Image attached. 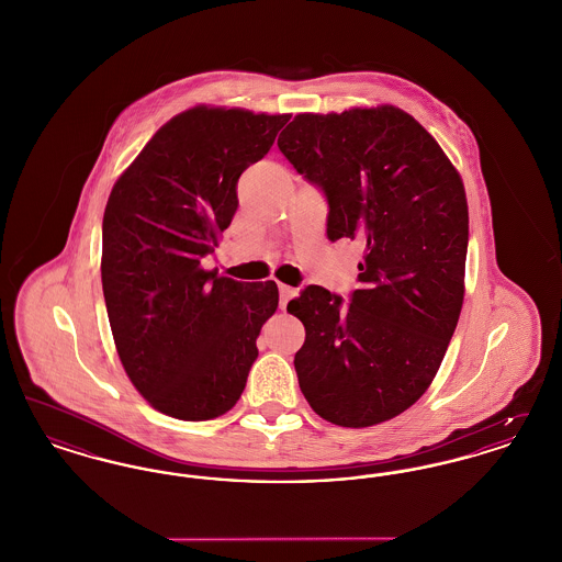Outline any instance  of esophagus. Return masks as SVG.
I'll return each mask as SVG.
<instances>
[{
    "instance_id": "obj_1",
    "label": "esophagus",
    "mask_w": 562,
    "mask_h": 562,
    "mask_svg": "<svg viewBox=\"0 0 562 562\" xmlns=\"http://www.w3.org/2000/svg\"><path fill=\"white\" fill-rule=\"evenodd\" d=\"M294 289H291V286H286V284H280V307H286V303L293 299Z\"/></svg>"
}]
</instances>
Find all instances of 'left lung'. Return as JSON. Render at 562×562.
Wrapping results in <instances>:
<instances>
[{"label": "left lung", "mask_w": 562, "mask_h": 562, "mask_svg": "<svg viewBox=\"0 0 562 562\" xmlns=\"http://www.w3.org/2000/svg\"><path fill=\"white\" fill-rule=\"evenodd\" d=\"M278 147L328 204L326 236L360 240V286L310 284L289 303L303 322L299 387L344 428L387 422L422 398L463 303L468 202L434 136L392 105L299 113Z\"/></svg>", "instance_id": "obj_1"}]
</instances>
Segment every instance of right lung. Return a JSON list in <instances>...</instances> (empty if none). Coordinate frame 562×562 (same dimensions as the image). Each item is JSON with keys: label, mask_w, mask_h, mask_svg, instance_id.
Listing matches in <instances>:
<instances>
[{"label": "right lung", "mask_w": 562, "mask_h": 562, "mask_svg": "<svg viewBox=\"0 0 562 562\" xmlns=\"http://www.w3.org/2000/svg\"><path fill=\"white\" fill-rule=\"evenodd\" d=\"M291 115L193 108L172 117L111 189L103 294L120 360L164 415L204 422L240 401L276 282L202 269L238 211V179Z\"/></svg>", "instance_id": "1"}]
</instances>
